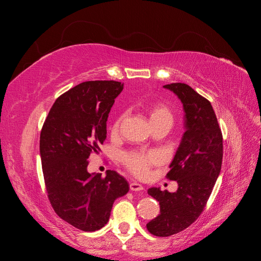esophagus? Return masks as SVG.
Returning a JSON list of instances; mask_svg holds the SVG:
<instances>
[{
    "label": "esophagus",
    "instance_id": "obj_1",
    "mask_svg": "<svg viewBox=\"0 0 261 261\" xmlns=\"http://www.w3.org/2000/svg\"><path fill=\"white\" fill-rule=\"evenodd\" d=\"M129 188H130V191H133V192H140V191H143V189H144V186L139 184V183H137V181H133V183L129 184Z\"/></svg>",
    "mask_w": 261,
    "mask_h": 261
}]
</instances>
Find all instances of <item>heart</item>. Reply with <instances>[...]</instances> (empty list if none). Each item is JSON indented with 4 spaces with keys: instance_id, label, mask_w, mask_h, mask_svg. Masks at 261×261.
I'll return each mask as SVG.
<instances>
[{
    "instance_id": "heart-1",
    "label": "heart",
    "mask_w": 261,
    "mask_h": 261,
    "mask_svg": "<svg viewBox=\"0 0 261 261\" xmlns=\"http://www.w3.org/2000/svg\"><path fill=\"white\" fill-rule=\"evenodd\" d=\"M149 118L150 122H156L167 120L172 123L173 116L169 110V108L164 105H154L149 110ZM121 118L114 123L113 130L116 132L118 126H120ZM161 161V155L156 151H135L129 152L123 155V162L134 175L138 177H145L148 173L150 168L153 164L159 163Z\"/></svg>"
}]
</instances>
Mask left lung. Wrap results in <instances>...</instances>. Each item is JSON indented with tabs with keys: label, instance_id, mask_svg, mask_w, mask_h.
<instances>
[{
	"label": "left lung",
	"instance_id": "1",
	"mask_svg": "<svg viewBox=\"0 0 261 261\" xmlns=\"http://www.w3.org/2000/svg\"><path fill=\"white\" fill-rule=\"evenodd\" d=\"M163 88L183 105L185 132L167 174L169 179L177 180V191L148 189L159 201L160 215L147 228L160 238L185 230L200 216L219 177L223 156L222 133L210 102L186 84H170Z\"/></svg>",
	"mask_w": 261,
	"mask_h": 261
}]
</instances>
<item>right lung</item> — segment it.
Listing matches in <instances>:
<instances>
[{"label":"right lung","mask_w":261,"mask_h":261,"mask_svg":"<svg viewBox=\"0 0 261 261\" xmlns=\"http://www.w3.org/2000/svg\"><path fill=\"white\" fill-rule=\"evenodd\" d=\"M123 85L85 82L55 100L40 134V156L48 197L57 215L82 231L109 221L114 201L129 185L115 171L89 173L88 158L107 138V121Z\"/></svg>","instance_id":"right-lung-1"}]
</instances>
